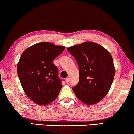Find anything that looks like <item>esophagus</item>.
<instances>
[{
    "mask_svg": "<svg viewBox=\"0 0 134 134\" xmlns=\"http://www.w3.org/2000/svg\"><path fill=\"white\" fill-rule=\"evenodd\" d=\"M69 81H70V79H69V78H66V82L67 83H68Z\"/></svg>",
    "mask_w": 134,
    "mask_h": 134,
    "instance_id": "esophagus-1",
    "label": "esophagus"
}]
</instances>
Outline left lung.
Returning a JSON list of instances; mask_svg holds the SVG:
<instances>
[{
  "label": "left lung",
  "instance_id": "obj_1",
  "mask_svg": "<svg viewBox=\"0 0 134 134\" xmlns=\"http://www.w3.org/2000/svg\"><path fill=\"white\" fill-rule=\"evenodd\" d=\"M67 50L78 65L79 82L72 88L76 96L88 105L99 102L108 93L115 76L110 53L93 42L73 46Z\"/></svg>",
  "mask_w": 134,
  "mask_h": 134
}]
</instances>
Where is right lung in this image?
Returning <instances> with one entry per match:
<instances>
[{
  "mask_svg": "<svg viewBox=\"0 0 134 134\" xmlns=\"http://www.w3.org/2000/svg\"><path fill=\"white\" fill-rule=\"evenodd\" d=\"M65 49L42 42L28 47L22 54L17 65L18 75L24 92L36 103L46 106L58 96L62 81L52 62Z\"/></svg>",
  "mask_w": 134,
  "mask_h": 134,
  "instance_id": "obj_1",
  "label": "right lung"
}]
</instances>
